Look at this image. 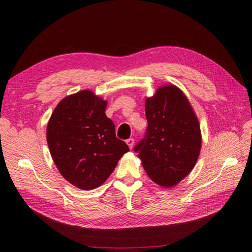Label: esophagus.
<instances>
[{"label": "esophagus", "mask_w": 252, "mask_h": 252, "mask_svg": "<svg viewBox=\"0 0 252 252\" xmlns=\"http://www.w3.org/2000/svg\"><path fill=\"white\" fill-rule=\"evenodd\" d=\"M126 144H127V145H129V147L132 149L133 146H134V138H132V137L127 138V140H126Z\"/></svg>", "instance_id": "34e87169"}]
</instances>
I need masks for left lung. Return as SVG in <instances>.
I'll return each instance as SVG.
<instances>
[{
    "instance_id": "obj_1",
    "label": "left lung",
    "mask_w": 252,
    "mask_h": 252,
    "mask_svg": "<svg viewBox=\"0 0 252 252\" xmlns=\"http://www.w3.org/2000/svg\"><path fill=\"white\" fill-rule=\"evenodd\" d=\"M147 129L134 152L154 182L171 187L194 168L201 147L200 126L189 100L174 85L145 101Z\"/></svg>"
}]
</instances>
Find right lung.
Here are the masks:
<instances>
[{
  "mask_svg": "<svg viewBox=\"0 0 252 252\" xmlns=\"http://www.w3.org/2000/svg\"><path fill=\"white\" fill-rule=\"evenodd\" d=\"M106 106L105 100L84 90L63 98L47 125V144L57 169L81 189L103 184L130 151L116 136Z\"/></svg>",
  "mask_w": 252,
  "mask_h": 252,
  "instance_id": "obj_1",
  "label": "right lung"
}]
</instances>
